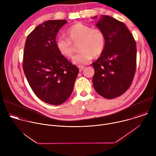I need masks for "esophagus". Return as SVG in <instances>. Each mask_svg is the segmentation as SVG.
I'll return each mask as SVG.
<instances>
[{
	"label": "esophagus",
	"instance_id": "1",
	"mask_svg": "<svg viewBox=\"0 0 156 156\" xmlns=\"http://www.w3.org/2000/svg\"><path fill=\"white\" fill-rule=\"evenodd\" d=\"M78 69L80 70V72H81L84 69V66H78Z\"/></svg>",
	"mask_w": 156,
	"mask_h": 156
}]
</instances>
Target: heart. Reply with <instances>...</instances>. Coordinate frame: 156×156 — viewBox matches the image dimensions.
<instances>
[{
  "label": "heart",
  "instance_id": "b5f03b06",
  "mask_svg": "<svg viewBox=\"0 0 156 156\" xmlns=\"http://www.w3.org/2000/svg\"><path fill=\"white\" fill-rule=\"evenodd\" d=\"M68 39L59 36L56 40V46L62 55L72 58L74 48L72 43L80 42L79 51H81L73 58V63L76 65H84L90 62L93 56L98 57L104 51L105 38L104 33L99 28L81 23H76L66 31Z\"/></svg>",
  "mask_w": 156,
  "mask_h": 156
}]
</instances>
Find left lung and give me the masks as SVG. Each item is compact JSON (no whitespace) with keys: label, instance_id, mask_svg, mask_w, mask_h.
<instances>
[{"label":"left lung","instance_id":"8db88e82","mask_svg":"<svg viewBox=\"0 0 156 156\" xmlns=\"http://www.w3.org/2000/svg\"><path fill=\"white\" fill-rule=\"evenodd\" d=\"M96 25L104 33L105 44L99 58L92 63L93 84L99 95L114 99L126 92L134 78L136 44L126 25L112 16L102 15Z\"/></svg>","mask_w":156,"mask_h":156}]
</instances>
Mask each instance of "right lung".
Wrapping results in <instances>:
<instances>
[{
    "label": "right lung",
    "mask_w": 156,
    "mask_h": 156,
    "mask_svg": "<svg viewBox=\"0 0 156 156\" xmlns=\"http://www.w3.org/2000/svg\"><path fill=\"white\" fill-rule=\"evenodd\" d=\"M65 20H48L28 36L23 53V69L34 94L42 101L60 105L71 96L79 70L56 46L59 30Z\"/></svg>",
    "instance_id": "add662e5"
}]
</instances>
